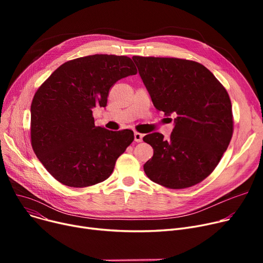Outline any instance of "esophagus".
Wrapping results in <instances>:
<instances>
[{
	"mask_svg": "<svg viewBox=\"0 0 263 263\" xmlns=\"http://www.w3.org/2000/svg\"><path fill=\"white\" fill-rule=\"evenodd\" d=\"M143 137H144V134H142V133H139V132H135L134 133V141L137 142V143L142 142L143 141Z\"/></svg>",
	"mask_w": 263,
	"mask_h": 263,
	"instance_id": "34e87169",
	"label": "esophagus"
}]
</instances>
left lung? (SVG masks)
Listing matches in <instances>:
<instances>
[{"mask_svg": "<svg viewBox=\"0 0 263 263\" xmlns=\"http://www.w3.org/2000/svg\"><path fill=\"white\" fill-rule=\"evenodd\" d=\"M155 107L175 117L170 140L154 132L144 142L154 156L147 177L168 189L201 182L216 167L233 132L231 102L225 87L203 65L174 58L133 57Z\"/></svg>", "mask_w": 263, "mask_h": 263, "instance_id": "obj_1", "label": "left lung"}]
</instances>
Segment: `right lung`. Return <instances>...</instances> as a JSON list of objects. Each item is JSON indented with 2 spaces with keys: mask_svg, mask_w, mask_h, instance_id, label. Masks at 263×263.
I'll return each mask as SVG.
<instances>
[{
  "mask_svg": "<svg viewBox=\"0 0 263 263\" xmlns=\"http://www.w3.org/2000/svg\"><path fill=\"white\" fill-rule=\"evenodd\" d=\"M136 73L128 57L95 54L66 62L37 89L31 105L32 147L58 181L85 187L113 173L134 134L96 127L92 109L106 106L118 80Z\"/></svg>",
  "mask_w": 263,
  "mask_h": 263,
  "instance_id": "obj_1",
  "label": "right lung"
}]
</instances>
